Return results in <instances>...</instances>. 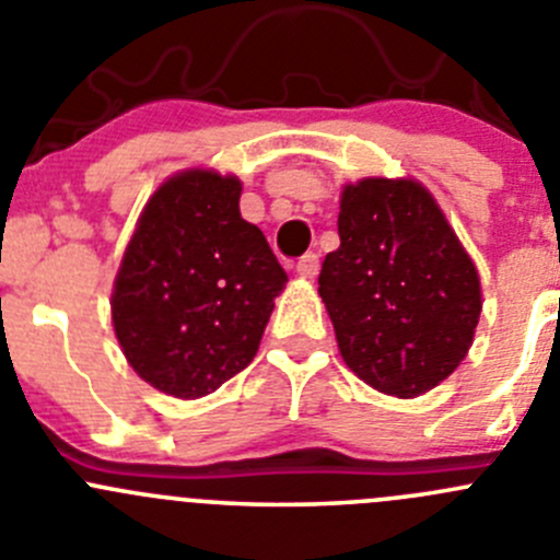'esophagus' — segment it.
Returning <instances> with one entry per match:
<instances>
[{"label": "esophagus", "mask_w": 560, "mask_h": 560, "mask_svg": "<svg viewBox=\"0 0 560 560\" xmlns=\"http://www.w3.org/2000/svg\"><path fill=\"white\" fill-rule=\"evenodd\" d=\"M296 275L305 277V280H313V277L318 275V255L316 253L302 255L300 264H296Z\"/></svg>", "instance_id": "34e87169"}]
</instances>
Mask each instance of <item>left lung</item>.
Returning <instances> with one entry per match:
<instances>
[{
    "instance_id": "left-lung-1",
    "label": "left lung",
    "mask_w": 560,
    "mask_h": 560,
    "mask_svg": "<svg viewBox=\"0 0 560 560\" xmlns=\"http://www.w3.org/2000/svg\"><path fill=\"white\" fill-rule=\"evenodd\" d=\"M338 236L318 294L343 363L398 398L448 380L472 346L481 283L431 191L412 178L343 186Z\"/></svg>"
}]
</instances>
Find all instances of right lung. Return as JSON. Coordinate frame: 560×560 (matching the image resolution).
<instances>
[{"label": "right lung", "mask_w": 560, "mask_h": 560, "mask_svg": "<svg viewBox=\"0 0 560 560\" xmlns=\"http://www.w3.org/2000/svg\"><path fill=\"white\" fill-rule=\"evenodd\" d=\"M242 180L184 170L142 209L112 289L131 369L156 390L200 398L253 363L285 271L242 220Z\"/></svg>", "instance_id": "obj_1"}]
</instances>
